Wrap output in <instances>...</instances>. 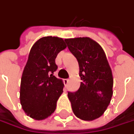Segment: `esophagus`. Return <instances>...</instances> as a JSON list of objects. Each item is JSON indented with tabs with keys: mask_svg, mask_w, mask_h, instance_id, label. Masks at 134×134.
I'll list each match as a JSON object with an SVG mask.
<instances>
[{
	"mask_svg": "<svg viewBox=\"0 0 134 134\" xmlns=\"http://www.w3.org/2000/svg\"><path fill=\"white\" fill-rule=\"evenodd\" d=\"M63 81H64V85H65V86H67V84L69 83V80H68V79H64V80H63Z\"/></svg>",
	"mask_w": 134,
	"mask_h": 134,
	"instance_id": "1",
	"label": "esophagus"
}]
</instances>
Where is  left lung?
I'll use <instances>...</instances> for the list:
<instances>
[{"label": "left lung", "instance_id": "1", "mask_svg": "<svg viewBox=\"0 0 134 134\" xmlns=\"http://www.w3.org/2000/svg\"><path fill=\"white\" fill-rule=\"evenodd\" d=\"M67 47L77 59L80 86L68 92L74 114L83 121L100 117L113 96L112 71L106 55L98 43L89 37L66 38Z\"/></svg>", "mask_w": 134, "mask_h": 134}]
</instances>
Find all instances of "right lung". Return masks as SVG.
I'll return each mask as SVG.
<instances>
[{"label":"right lung","instance_id":"1","mask_svg":"<svg viewBox=\"0 0 134 134\" xmlns=\"http://www.w3.org/2000/svg\"><path fill=\"white\" fill-rule=\"evenodd\" d=\"M67 47L64 39L44 36L34 43L29 54L21 81L20 102L26 114L40 121L54 112L64 84L54 75L55 59Z\"/></svg>","mask_w":134,"mask_h":134}]
</instances>
